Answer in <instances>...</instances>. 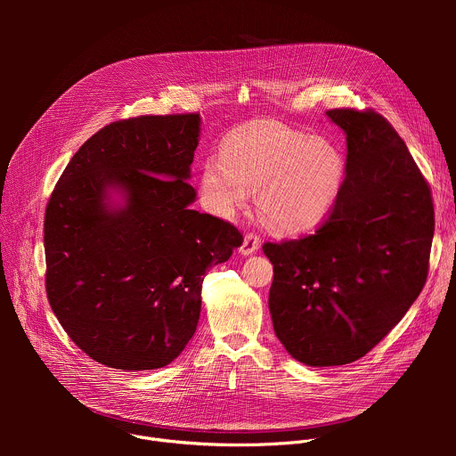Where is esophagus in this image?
<instances>
[{
    "label": "esophagus",
    "instance_id": "34e87169",
    "mask_svg": "<svg viewBox=\"0 0 456 456\" xmlns=\"http://www.w3.org/2000/svg\"><path fill=\"white\" fill-rule=\"evenodd\" d=\"M257 248H259V238L250 232V234H247V236L243 238V243H241V247H240V252H241L243 256H250V254H254Z\"/></svg>",
    "mask_w": 456,
    "mask_h": 456
}]
</instances>
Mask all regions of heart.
Returning <instances> with one entry per match:
<instances>
[{
    "label": "heart",
    "instance_id": "obj_1",
    "mask_svg": "<svg viewBox=\"0 0 456 456\" xmlns=\"http://www.w3.org/2000/svg\"><path fill=\"white\" fill-rule=\"evenodd\" d=\"M343 167L329 141L256 122L224 137L220 157L202 166V185L211 208L224 218L247 202L248 189H257L259 215L280 232H303L330 211Z\"/></svg>",
    "mask_w": 456,
    "mask_h": 456
}]
</instances>
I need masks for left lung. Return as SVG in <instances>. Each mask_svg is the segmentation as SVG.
Returning a JSON list of instances; mask_svg holds the SVG:
<instances>
[{"mask_svg":"<svg viewBox=\"0 0 456 456\" xmlns=\"http://www.w3.org/2000/svg\"><path fill=\"white\" fill-rule=\"evenodd\" d=\"M327 115L346 135L336 206L315 234L264 245L274 332L315 368L361 359L404 317L435 232L431 191L392 124L371 110Z\"/></svg>","mask_w":456,"mask_h":456,"instance_id":"obj_1","label":"left lung"}]
</instances>
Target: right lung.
<instances>
[{"mask_svg":"<svg viewBox=\"0 0 456 456\" xmlns=\"http://www.w3.org/2000/svg\"><path fill=\"white\" fill-rule=\"evenodd\" d=\"M202 118L111 122L62 171L45 215L46 296L94 361L127 371L176 359L197 330L206 273L243 243L191 209Z\"/></svg>","mask_w":456,"mask_h":456,"instance_id":"add662e5","label":"right lung"}]
</instances>
